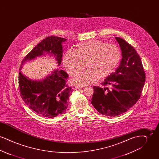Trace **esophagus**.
I'll return each mask as SVG.
<instances>
[{
	"instance_id": "obj_1",
	"label": "esophagus",
	"mask_w": 159,
	"mask_h": 159,
	"mask_svg": "<svg viewBox=\"0 0 159 159\" xmlns=\"http://www.w3.org/2000/svg\"><path fill=\"white\" fill-rule=\"evenodd\" d=\"M73 88L74 90H77V89H79L82 88V87L80 86H77V85H73Z\"/></svg>"
}]
</instances>
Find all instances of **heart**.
<instances>
[{
  "mask_svg": "<svg viewBox=\"0 0 159 159\" xmlns=\"http://www.w3.org/2000/svg\"><path fill=\"white\" fill-rule=\"evenodd\" d=\"M121 58L117 46L98 40H91L76 46L75 51L68 50L63 57V64L71 76L80 73L86 65L88 68L74 79L80 86L87 85L98 78L109 76L118 66Z\"/></svg>",
  "mask_w": 159,
  "mask_h": 159,
  "instance_id": "b5f03b06",
  "label": "heart"
}]
</instances>
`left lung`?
<instances>
[{
    "label": "left lung",
    "mask_w": 159,
    "mask_h": 159,
    "mask_svg": "<svg viewBox=\"0 0 159 159\" xmlns=\"http://www.w3.org/2000/svg\"><path fill=\"white\" fill-rule=\"evenodd\" d=\"M121 48L122 58L116 71L101 83L93 87L91 104L99 113L117 116L127 111L139 99L145 81V74L139 55L124 39L116 37ZM112 87L109 90L107 87Z\"/></svg>",
    "instance_id": "left-lung-1"
}]
</instances>
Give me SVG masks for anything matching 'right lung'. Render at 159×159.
Here are the masks:
<instances>
[{
	"instance_id": "add662e5",
	"label": "right lung",
	"mask_w": 159,
	"mask_h": 159,
	"mask_svg": "<svg viewBox=\"0 0 159 159\" xmlns=\"http://www.w3.org/2000/svg\"><path fill=\"white\" fill-rule=\"evenodd\" d=\"M66 40L57 36L45 38L24 58L21 65L25 61L46 52L54 55L60 66L63 53L62 43ZM68 77L66 71L57 69L42 81H34L20 71L18 85L20 95L24 102L38 115L53 118L67 109L69 97L73 91L67 83Z\"/></svg>"
}]
</instances>
